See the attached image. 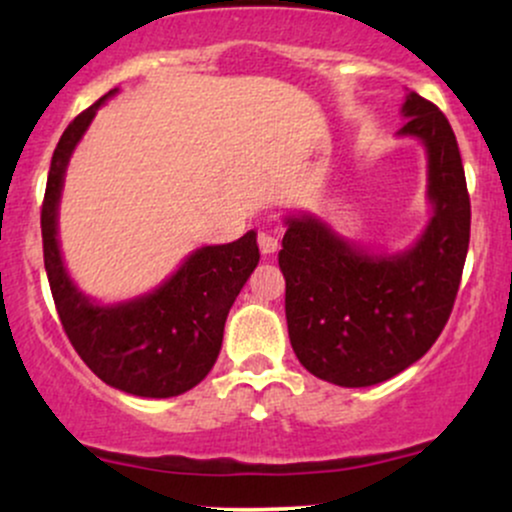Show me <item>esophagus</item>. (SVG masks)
I'll return each instance as SVG.
<instances>
[{"label": "esophagus", "mask_w": 512, "mask_h": 512, "mask_svg": "<svg viewBox=\"0 0 512 512\" xmlns=\"http://www.w3.org/2000/svg\"><path fill=\"white\" fill-rule=\"evenodd\" d=\"M257 245H260V252L262 255H274L276 250H279V238L274 236L272 231H262L257 233Z\"/></svg>", "instance_id": "34e87169"}]
</instances>
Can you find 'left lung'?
<instances>
[{"mask_svg":"<svg viewBox=\"0 0 512 512\" xmlns=\"http://www.w3.org/2000/svg\"><path fill=\"white\" fill-rule=\"evenodd\" d=\"M399 134L428 151L433 219L414 248L370 257L313 216L289 219L279 267L298 361L342 387L390 380L436 344L455 305L469 248L467 180L448 117L411 91Z\"/></svg>","mask_w":512,"mask_h":512,"instance_id":"obj_1","label":"left lung"}]
</instances>
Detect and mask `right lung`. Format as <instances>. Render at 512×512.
Wrapping results in <instances>:
<instances>
[{"label": "right lung", "instance_id": "obj_1", "mask_svg": "<svg viewBox=\"0 0 512 512\" xmlns=\"http://www.w3.org/2000/svg\"><path fill=\"white\" fill-rule=\"evenodd\" d=\"M108 96L69 122L52 154L40 209L45 272L69 342L103 383L137 397H175L202 383L216 363L228 310L260 250L255 231L236 243L207 245L154 293L129 303L96 305L76 291L57 245V204L69 156Z\"/></svg>", "mask_w": 512, "mask_h": 512}]
</instances>
